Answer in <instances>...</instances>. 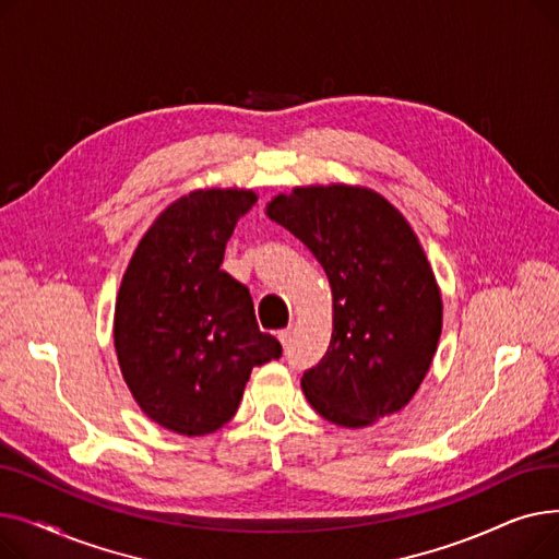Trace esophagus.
<instances>
[{"mask_svg": "<svg viewBox=\"0 0 559 559\" xmlns=\"http://www.w3.org/2000/svg\"><path fill=\"white\" fill-rule=\"evenodd\" d=\"M289 337H292V329H283V331H278V340H281V344H283V346H287V344H289Z\"/></svg>", "mask_w": 559, "mask_h": 559, "instance_id": "34e87169", "label": "esophagus"}]
</instances>
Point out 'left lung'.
I'll return each mask as SVG.
<instances>
[{
  "instance_id": "left-lung-1",
  "label": "left lung",
  "mask_w": 559,
  "mask_h": 559,
  "mask_svg": "<svg viewBox=\"0 0 559 559\" xmlns=\"http://www.w3.org/2000/svg\"><path fill=\"white\" fill-rule=\"evenodd\" d=\"M267 217L299 238L333 289L326 356L301 378L326 421L365 428L405 407L442 335V292L413 226L362 186H306L267 203Z\"/></svg>"
}]
</instances>
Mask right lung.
<instances>
[{"label":"right lung","mask_w":559,"mask_h":559,"mask_svg":"<svg viewBox=\"0 0 559 559\" xmlns=\"http://www.w3.org/2000/svg\"><path fill=\"white\" fill-rule=\"evenodd\" d=\"M258 201L245 188L194 190L142 235L115 301L124 383L158 426L211 435L238 413L251 369L281 358L260 333L249 289L219 270L235 224Z\"/></svg>","instance_id":"add662e5"}]
</instances>
